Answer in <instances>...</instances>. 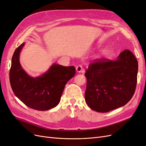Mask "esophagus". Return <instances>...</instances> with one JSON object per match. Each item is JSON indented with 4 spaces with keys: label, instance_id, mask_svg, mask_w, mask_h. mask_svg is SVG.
Masks as SVG:
<instances>
[{
    "label": "esophagus",
    "instance_id": "34e87169",
    "mask_svg": "<svg viewBox=\"0 0 146 146\" xmlns=\"http://www.w3.org/2000/svg\"><path fill=\"white\" fill-rule=\"evenodd\" d=\"M76 70L78 72H84V70L83 69L82 65H78L76 67Z\"/></svg>",
    "mask_w": 146,
    "mask_h": 146
}]
</instances>
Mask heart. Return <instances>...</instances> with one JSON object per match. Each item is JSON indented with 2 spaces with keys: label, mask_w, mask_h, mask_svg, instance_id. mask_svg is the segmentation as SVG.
<instances>
[{
  "label": "heart",
  "mask_w": 146,
  "mask_h": 146,
  "mask_svg": "<svg viewBox=\"0 0 146 146\" xmlns=\"http://www.w3.org/2000/svg\"><path fill=\"white\" fill-rule=\"evenodd\" d=\"M105 53H106V51H105V50H104V52H103V54H105Z\"/></svg>",
  "instance_id": "b5f03b06"
}]
</instances>
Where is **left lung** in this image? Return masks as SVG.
<instances>
[{
    "mask_svg": "<svg viewBox=\"0 0 146 146\" xmlns=\"http://www.w3.org/2000/svg\"><path fill=\"white\" fill-rule=\"evenodd\" d=\"M138 70V61L127 49L115 60H95L85 74L87 105L97 112L107 113L127 104L135 92Z\"/></svg>",
    "mask_w": 146,
    "mask_h": 146,
    "instance_id": "8db88e82",
    "label": "left lung"
}]
</instances>
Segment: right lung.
I'll use <instances>...</instances> for the list:
<instances>
[{
    "instance_id": "obj_1",
    "label": "right lung",
    "mask_w": 146,
    "mask_h": 146,
    "mask_svg": "<svg viewBox=\"0 0 146 146\" xmlns=\"http://www.w3.org/2000/svg\"><path fill=\"white\" fill-rule=\"evenodd\" d=\"M24 42L15 50L11 60L10 82L15 96L27 107L39 111L54 108L60 101L66 84L76 68L54 64L42 76H29L21 67L19 54Z\"/></svg>"
}]
</instances>
